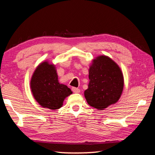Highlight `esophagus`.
Instances as JSON below:
<instances>
[{
	"label": "esophagus",
	"mask_w": 155,
	"mask_h": 155,
	"mask_svg": "<svg viewBox=\"0 0 155 155\" xmlns=\"http://www.w3.org/2000/svg\"><path fill=\"white\" fill-rule=\"evenodd\" d=\"M72 90L74 93H79L80 92V90L78 88H76V87H72Z\"/></svg>",
	"instance_id": "34e87169"
}]
</instances>
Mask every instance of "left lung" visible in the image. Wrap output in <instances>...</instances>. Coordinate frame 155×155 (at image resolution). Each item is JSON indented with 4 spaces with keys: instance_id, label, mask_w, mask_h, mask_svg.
Masks as SVG:
<instances>
[{
    "instance_id": "left-lung-1",
    "label": "left lung",
    "mask_w": 155,
    "mask_h": 155,
    "mask_svg": "<svg viewBox=\"0 0 155 155\" xmlns=\"http://www.w3.org/2000/svg\"><path fill=\"white\" fill-rule=\"evenodd\" d=\"M89 81L84 96L91 107L101 111L116 103L121 97L124 76L121 68L109 57L99 55L91 61Z\"/></svg>"
}]
</instances>
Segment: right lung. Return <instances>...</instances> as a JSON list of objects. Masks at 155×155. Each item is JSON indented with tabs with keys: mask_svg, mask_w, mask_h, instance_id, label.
I'll return each instance as SVG.
<instances>
[{
	"mask_svg": "<svg viewBox=\"0 0 155 155\" xmlns=\"http://www.w3.org/2000/svg\"><path fill=\"white\" fill-rule=\"evenodd\" d=\"M30 88L36 102L43 108L51 110L61 108L64 100L72 94L70 88L59 82L55 65L47 60L35 68Z\"/></svg>",
	"mask_w": 155,
	"mask_h": 155,
	"instance_id": "1",
	"label": "right lung"
}]
</instances>
